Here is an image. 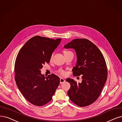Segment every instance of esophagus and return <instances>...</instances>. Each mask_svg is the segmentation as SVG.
<instances>
[{
	"mask_svg": "<svg viewBox=\"0 0 122 122\" xmlns=\"http://www.w3.org/2000/svg\"><path fill=\"white\" fill-rule=\"evenodd\" d=\"M65 81V79H64V78H60V83L61 84H62V83H63V82H64Z\"/></svg>",
	"mask_w": 122,
	"mask_h": 122,
	"instance_id": "34e87169",
	"label": "esophagus"
}]
</instances>
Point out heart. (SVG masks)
<instances>
[{
    "label": "heart",
    "mask_w": 122,
    "mask_h": 122,
    "mask_svg": "<svg viewBox=\"0 0 122 122\" xmlns=\"http://www.w3.org/2000/svg\"><path fill=\"white\" fill-rule=\"evenodd\" d=\"M63 52H64V55H65V54H68V53H72L71 51H68V50H64ZM53 55H52V56H51V58H50V59H51V60H52V58H53ZM58 73H59L60 74H61V75H63V76H65V75H66V74H67L65 70H62V69H60L59 70V71H58Z\"/></svg>",
    "instance_id": "obj_1"
}]
</instances>
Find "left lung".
<instances>
[{
  "instance_id": "8db88e82",
  "label": "left lung",
  "mask_w": 122,
  "mask_h": 122,
  "mask_svg": "<svg viewBox=\"0 0 122 122\" xmlns=\"http://www.w3.org/2000/svg\"><path fill=\"white\" fill-rule=\"evenodd\" d=\"M72 48L77 55V63L72 69L75 76H82L81 83L67 78L70 84L68 91L70 100L79 107L92 104L100 96L107 77L106 61L95 45L86 39H76L65 45Z\"/></svg>"
}]
</instances>
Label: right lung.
<instances>
[{
    "mask_svg": "<svg viewBox=\"0 0 122 122\" xmlns=\"http://www.w3.org/2000/svg\"><path fill=\"white\" fill-rule=\"evenodd\" d=\"M61 39L37 36L27 41L18 53L15 65V80L22 95L31 104L43 106L50 102L60 83L55 74L45 77L41 69L49 63Z\"/></svg>",
    "mask_w": 122,
    "mask_h": 122,
    "instance_id": "1",
    "label": "right lung"
}]
</instances>
